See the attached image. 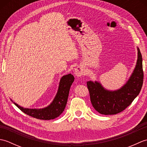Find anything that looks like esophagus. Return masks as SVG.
Listing matches in <instances>:
<instances>
[{
	"label": "esophagus",
	"mask_w": 147,
	"mask_h": 147,
	"mask_svg": "<svg viewBox=\"0 0 147 147\" xmlns=\"http://www.w3.org/2000/svg\"><path fill=\"white\" fill-rule=\"evenodd\" d=\"M74 74L78 77H81L85 74V69L82 66H78L74 69Z\"/></svg>",
	"instance_id": "1"
}]
</instances>
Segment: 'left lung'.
I'll use <instances>...</instances> for the list:
<instances>
[{"instance_id": "8db88e82", "label": "left lung", "mask_w": 147, "mask_h": 147, "mask_svg": "<svg viewBox=\"0 0 147 147\" xmlns=\"http://www.w3.org/2000/svg\"><path fill=\"white\" fill-rule=\"evenodd\" d=\"M137 51L138 59L135 67L128 80L119 89L109 90L96 81L87 82L92 104L100 114L119 113L131 104L141 91L143 82L142 56L138 47Z\"/></svg>"}]
</instances>
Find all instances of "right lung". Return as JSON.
Wrapping results in <instances>:
<instances>
[{
    "instance_id": "1",
    "label": "right lung",
    "mask_w": 147,
    "mask_h": 147,
    "mask_svg": "<svg viewBox=\"0 0 147 147\" xmlns=\"http://www.w3.org/2000/svg\"><path fill=\"white\" fill-rule=\"evenodd\" d=\"M74 77L71 74H68L61 78L59 88L53 101L47 107L42 109H28L21 107L14 102L15 105L27 115L42 120H51L59 117L63 111L67 104L69 93ZM11 101L12 100H11Z\"/></svg>"
}]
</instances>
